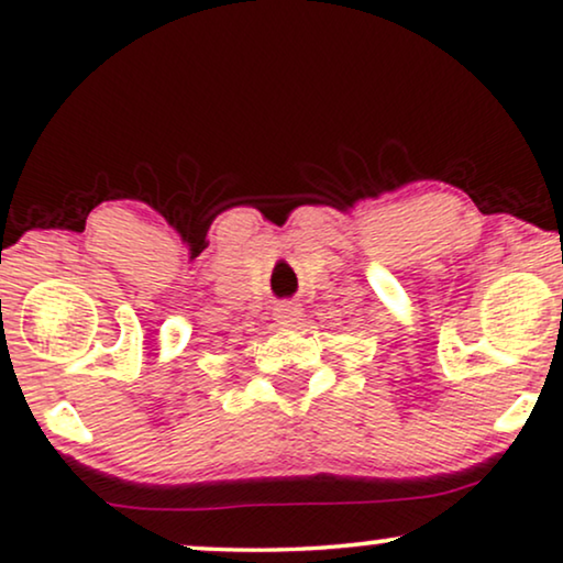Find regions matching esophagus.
Returning <instances> with one entry per match:
<instances>
[{
	"label": "esophagus",
	"mask_w": 563,
	"mask_h": 563,
	"mask_svg": "<svg viewBox=\"0 0 563 563\" xmlns=\"http://www.w3.org/2000/svg\"><path fill=\"white\" fill-rule=\"evenodd\" d=\"M302 318V308L295 302H279L274 308V321L279 325H295Z\"/></svg>",
	"instance_id": "34e87169"
}]
</instances>
